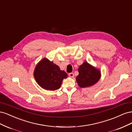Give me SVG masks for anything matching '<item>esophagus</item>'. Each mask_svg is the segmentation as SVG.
Returning <instances> with one entry per match:
<instances>
[{
  "label": "esophagus",
  "instance_id": "esophagus-1",
  "mask_svg": "<svg viewBox=\"0 0 132 132\" xmlns=\"http://www.w3.org/2000/svg\"><path fill=\"white\" fill-rule=\"evenodd\" d=\"M69 76L70 78H73L74 77V75L73 73H70L69 74Z\"/></svg>",
  "mask_w": 132,
  "mask_h": 132
}]
</instances>
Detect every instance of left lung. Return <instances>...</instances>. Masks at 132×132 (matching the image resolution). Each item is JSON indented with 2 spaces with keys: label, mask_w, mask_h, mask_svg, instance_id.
I'll list each match as a JSON object with an SVG mask.
<instances>
[{
  "label": "left lung",
  "mask_w": 132,
  "mask_h": 132,
  "mask_svg": "<svg viewBox=\"0 0 132 132\" xmlns=\"http://www.w3.org/2000/svg\"><path fill=\"white\" fill-rule=\"evenodd\" d=\"M79 75L76 78L79 87H89L95 85L101 78V71L99 69L84 62L78 68Z\"/></svg>",
  "instance_id": "left-lung-1"
}]
</instances>
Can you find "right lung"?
Wrapping results in <instances>:
<instances>
[{
	"label": "right lung",
	"instance_id": "obj_1",
	"mask_svg": "<svg viewBox=\"0 0 132 132\" xmlns=\"http://www.w3.org/2000/svg\"><path fill=\"white\" fill-rule=\"evenodd\" d=\"M34 76L36 81L42 88L54 91L60 88L63 80L68 77V74L60 69L53 61L44 58L36 65Z\"/></svg>",
	"mask_w": 132,
	"mask_h": 132
}]
</instances>
